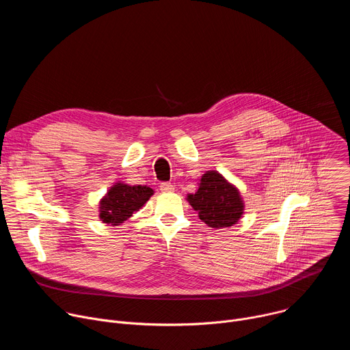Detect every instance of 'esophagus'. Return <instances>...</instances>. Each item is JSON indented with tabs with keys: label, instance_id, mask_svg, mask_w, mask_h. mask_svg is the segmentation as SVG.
Returning <instances> with one entry per match:
<instances>
[{
	"label": "esophagus",
	"instance_id": "34e87169",
	"mask_svg": "<svg viewBox=\"0 0 350 350\" xmlns=\"http://www.w3.org/2000/svg\"><path fill=\"white\" fill-rule=\"evenodd\" d=\"M159 188L162 192H173L174 191V185L172 183H161Z\"/></svg>",
	"mask_w": 350,
	"mask_h": 350
}]
</instances>
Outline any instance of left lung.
Returning <instances> with one entry per match:
<instances>
[{
  "instance_id": "8db88e82",
  "label": "left lung",
  "mask_w": 350,
  "mask_h": 350,
  "mask_svg": "<svg viewBox=\"0 0 350 350\" xmlns=\"http://www.w3.org/2000/svg\"><path fill=\"white\" fill-rule=\"evenodd\" d=\"M189 205L209 227L221 228L235 224L243 213L238 189L217 172H206L195 193L188 195Z\"/></svg>"
}]
</instances>
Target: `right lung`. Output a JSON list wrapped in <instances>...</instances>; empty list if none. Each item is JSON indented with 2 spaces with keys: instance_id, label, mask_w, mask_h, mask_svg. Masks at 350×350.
<instances>
[{
  "instance_id": "obj_1",
  "label": "right lung",
  "mask_w": 350,
  "mask_h": 350,
  "mask_svg": "<svg viewBox=\"0 0 350 350\" xmlns=\"http://www.w3.org/2000/svg\"><path fill=\"white\" fill-rule=\"evenodd\" d=\"M152 193L154 189L146 185H126L118 183L101 201L99 217L104 223L119 226L133 216V213L137 212Z\"/></svg>"
}]
</instances>
